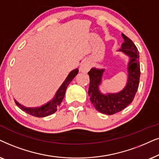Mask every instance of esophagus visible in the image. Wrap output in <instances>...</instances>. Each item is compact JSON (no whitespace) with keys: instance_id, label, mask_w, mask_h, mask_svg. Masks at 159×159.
<instances>
[{"instance_id":"obj_1","label":"esophagus","mask_w":159,"mask_h":159,"mask_svg":"<svg viewBox=\"0 0 159 159\" xmlns=\"http://www.w3.org/2000/svg\"><path fill=\"white\" fill-rule=\"evenodd\" d=\"M91 67H92V65H91L90 61L89 60H84L80 66V71L83 73H87L89 71Z\"/></svg>"}]
</instances>
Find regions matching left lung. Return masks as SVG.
Listing matches in <instances>:
<instances>
[{
	"mask_svg": "<svg viewBox=\"0 0 159 159\" xmlns=\"http://www.w3.org/2000/svg\"><path fill=\"white\" fill-rule=\"evenodd\" d=\"M124 42L118 52H121L129 57L128 78L125 87L117 93L103 94L99 90L105 69L92 67L89 72L90 83L88 94L97 111L107 115H113L127 107L134 99L139 86L140 77L139 55L132 41L122 33Z\"/></svg>",
	"mask_w": 159,
	"mask_h": 159,
	"instance_id": "left-lung-1",
	"label": "left lung"
}]
</instances>
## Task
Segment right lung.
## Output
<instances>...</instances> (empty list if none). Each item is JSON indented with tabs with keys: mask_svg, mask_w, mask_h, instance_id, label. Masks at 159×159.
<instances>
[{
	"mask_svg": "<svg viewBox=\"0 0 159 159\" xmlns=\"http://www.w3.org/2000/svg\"><path fill=\"white\" fill-rule=\"evenodd\" d=\"M78 73V69H75L73 70H72L68 74V75L67 76L66 79L65 80V81L60 86L59 89L57 91L55 96L53 97V99L49 102H48L47 103H46L45 105H41V107H27L21 105L16 99H14L16 105L21 110L25 111V113H28L33 116H35V117H46L47 116L52 115V114L54 113L55 112L57 111V107L60 106L61 102H62L63 99H64L67 87L68 86L70 83L73 81V78L75 77V75H77Z\"/></svg>",
	"mask_w": 159,
	"mask_h": 159,
	"instance_id": "add662e5",
	"label": "right lung"
}]
</instances>
